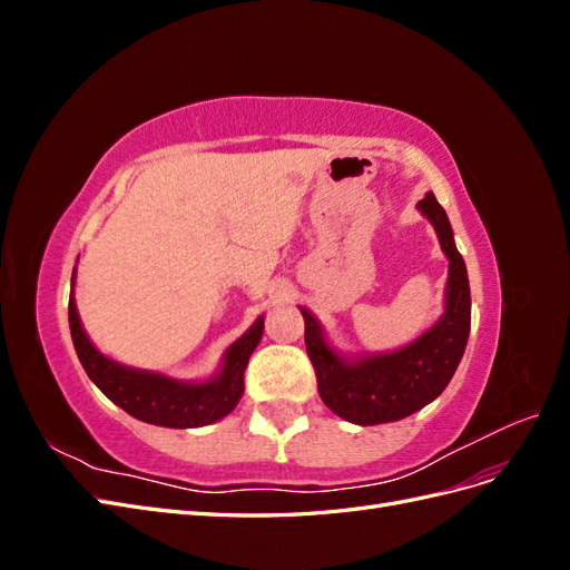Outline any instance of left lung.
Returning a JSON list of instances; mask_svg holds the SVG:
<instances>
[{
    "label": "left lung",
    "mask_w": 570,
    "mask_h": 570,
    "mask_svg": "<svg viewBox=\"0 0 570 570\" xmlns=\"http://www.w3.org/2000/svg\"><path fill=\"white\" fill-rule=\"evenodd\" d=\"M419 212L433 223L440 247L450 258L444 314L419 340L390 354L344 358L327 344L318 321L302 308L304 342L312 358L323 404L356 425L400 421L442 394L463 356L471 333V287L454 233L435 195L419 202Z\"/></svg>",
    "instance_id": "left-lung-1"
}]
</instances>
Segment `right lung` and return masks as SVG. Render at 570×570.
Here are the masks:
<instances>
[{
    "instance_id": "add662e5",
    "label": "right lung",
    "mask_w": 570,
    "mask_h": 570,
    "mask_svg": "<svg viewBox=\"0 0 570 570\" xmlns=\"http://www.w3.org/2000/svg\"><path fill=\"white\" fill-rule=\"evenodd\" d=\"M71 281H76V271ZM68 325L90 381L137 421L164 428H199L228 416L245 392V368L264 335V316H258L249 331L230 344L218 375L206 383H183L161 373L116 364L101 354L82 331L73 295L68 299Z\"/></svg>"
}]
</instances>
